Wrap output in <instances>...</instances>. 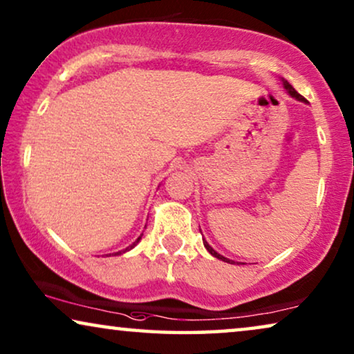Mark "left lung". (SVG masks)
I'll return each instance as SVG.
<instances>
[{"label": "left lung", "mask_w": 354, "mask_h": 354, "mask_svg": "<svg viewBox=\"0 0 354 354\" xmlns=\"http://www.w3.org/2000/svg\"><path fill=\"white\" fill-rule=\"evenodd\" d=\"M283 86H285V88H287V90H288V93H290V95H292V96H293V98H297V100H299V101H306V98H303V96H301V95H299V93H298V91H297V90H295V88H293V86H292V85H290L287 80H283ZM203 243H205V248H206L207 251H209V253H211L212 256H214V258H217V259H222V261H225V263H230V259H227V258H224V256H221L219 253H216V251H214V250H212L209 245H207V241H206L205 239H203Z\"/></svg>", "instance_id": "8db88e82"}]
</instances>
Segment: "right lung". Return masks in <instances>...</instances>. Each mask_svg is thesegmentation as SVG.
Returning <instances> with one entry per match:
<instances>
[{
	"mask_svg": "<svg viewBox=\"0 0 354 354\" xmlns=\"http://www.w3.org/2000/svg\"><path fill=\"white\" fill-rule=\"evenodd\" d=\"M140 239H142V236H138V239H137V241H133V243H132V245H130V246H129V248H125V250H124V253H125V251H127V250H132V248H133V246L138 243V241H140ZM115 254H120V251H119V253H115Z\"/></svg>",
	"mask_w": 354,
	"mask_h": 354,
	"instance_id": "obj_1",
	"label": "right lung"
}]
</instances>
